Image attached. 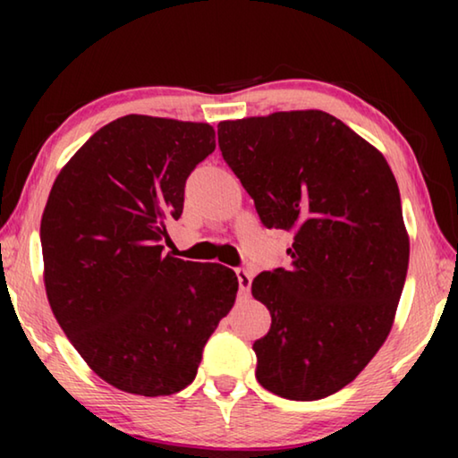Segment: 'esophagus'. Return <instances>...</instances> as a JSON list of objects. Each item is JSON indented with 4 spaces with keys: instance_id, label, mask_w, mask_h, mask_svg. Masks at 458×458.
Returning a JSON list of instances; mask_svg holds the SVG:
<instances>
[{
    "instance_id": "obj_1",
    "label": "esophagus",
    "mask_w": 458,
    "mask_h": 458,
    "mask_svg": "<svg viewBox=\"0 0 458 458\" xmlns=\"http://www.w3.org/2000/svg\"><path fill=\"white\" fill-rule=\"evenodd\" d=\"M236 276H238V286H240V293L242 294H248L250 293V283H252V276L250 273H248L246 268H236Z\"/></svg>"
}]
</instances>
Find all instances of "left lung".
<instances>
[{
  "label": "left lung",
  "mask_w": 458,
  "mask_h": 458,
  "mask_svg": "<svg viewBox=\"0 0 458 458\" xmlns=\"http://www.w3.org/2000/svg\"><path fill=\"white\" fill-rule=\"evenodd\" d=\"M222 157L267 228L293 234L289 267L252 294L270 311L257 379L289 400L353 382L392 329L410 242L396 177L376 147L323 111L222 121Z\"/></svg>",
  "instance_id": "obj_1"
}]
</instances>
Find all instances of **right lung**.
I'll return each instance as SVG.
<instances>
[{"instance_id": "1", "label": "right lung", "mask_w": 458, "mask_h": 458, "mask_svg": "<svg viewBox=\"0 0 458 458\" xmlns=\"http://www.w3.org/2000/svg\"><path fill=\"white\" fill-rule=\"evenodd\" d=\"M216 149L208 123L127 114L98 129L52 185L42 216L52 313L97 376L123 392L169 396L234 305L236 273L165 254L185 180Z\"/></svg>"}]
</instances>
